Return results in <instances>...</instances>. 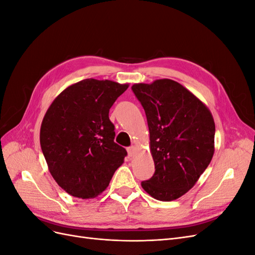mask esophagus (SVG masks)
I'll return each instance as SVG.
<instances>
[{"label":"esophagus","instance_id":"obj_1","mask_svg":"<svg viewBox=\"0 0 255 255\" xmlns=\"http://www.w3.org/2000/svg\"><path fill=\"white\" fill-rule=\"evenodd\" d=\"M135 151H136V148H135L134 145H130V146H128V156H129V157L134 156Z\"/></svg>","mask_w":255,"mask_h":255}]
</instances>
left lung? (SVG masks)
<instances>
[{
  "label": "left lung",
  "mask_w": 255,
  "mask_h": 255,
  "mask_svg": "<svg viewBox=\"0 0 255 255\" xmlns=\"http://www.w3.org/2000/svg\"><path fill=\"white\" fill-rule=\"evenodd\" d=\"M142 105L155 165L141 186L154 199L172 201L194 186L214 155L215 122L210 110L172 80L135 84Z\"/></svg>",
  "instance_id": "obj_1"
}]
</instances>
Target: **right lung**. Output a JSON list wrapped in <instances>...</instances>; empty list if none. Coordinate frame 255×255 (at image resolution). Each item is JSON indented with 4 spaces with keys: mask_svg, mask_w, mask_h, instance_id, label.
Masks as SVG:
<instances>
[{
    "mask_svg": "<svg viewBox=\"0 0 255 255\" xmlns=\"http://www.w3.org/2000/svg\"><path fill=\"white\" fill-rule=\"evenodd\" d=\"M128 87L83 80L54 100L42 120L40 145L49 170L69 195L95 198L106 189L128 155L114 141L111 107Z\"/></svg>",
    "mask_w": 255,
    "mask_h": 255,
    "instance_id": "add662e5",
    "label": "right lung"
}]
</instances>
